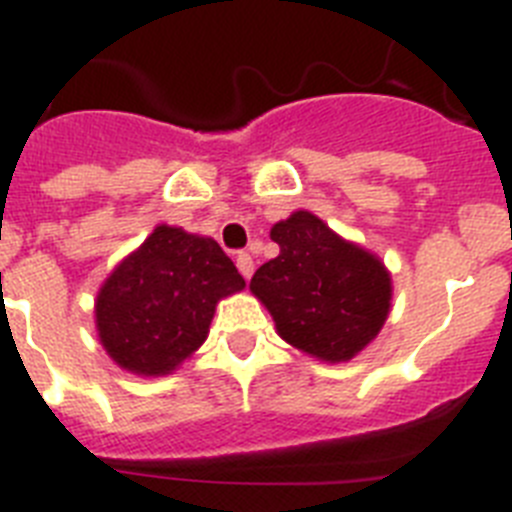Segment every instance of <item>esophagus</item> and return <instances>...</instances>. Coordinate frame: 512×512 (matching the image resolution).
Segmentation results:
<instances>
[{"label":"esophagus","mask_w":512,"mask_h":512,"mask_svg":"<svg viewBox=\"0 0 512 512\" xmlns=\"http://www.w3.org/2000/svg\"><path fill=\"white\" fill-rule=\"evenodd\" d=\"M237 268H239V273L244 275V281H250L252 273H255V262H252V257L247 255V252H239V255H237Z\"/></svg>","instance_id":"1"}]
</instances>
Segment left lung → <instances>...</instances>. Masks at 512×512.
<instances>
[{"instance_id": "1", "label": "left lung", "mask_w": 512, "mask_h": 512, "mask_svg": "<svg viewBox=\"0 0 512 512\" xmlns=\"http://www.w3.org/2000/svg\"><path fill=\"white\" fill-rule=\"evenodd\" d=\"M270 239L281 255L257 268L250 291L278 335L317 361H353L391 311L394 288L381 257L304 208L273 224Z\"/></svg>"}]
</instances>
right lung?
<instances>
[{"instance_id": "1", "label": "right lung", "mask_w": 512, "mask_h": 512, "mask_svg": "<svg viewBox=\"0 0 512 512\" xmlns=\"http://www.w3.org/2000/svg\"><path fill=\"white\" fill-rule=\"evenodd\" d=\"M242 288L216 239L159 224L102 281L97 337L123 371L167 376L206 342L216 304Z\"/></svg>"}]
</instances>
